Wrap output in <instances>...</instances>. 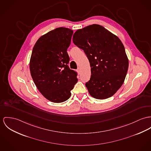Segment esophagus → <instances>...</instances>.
Returning <instances> with one entry per match:
<instances>
[{
    "label": "esophagus",
    "mask_w": 151,
    "mask_h": 151,
    "mask_svg": "<svg viewBox=\"0 0 151 151\" xmlns=\"http://www.w3.org/2000/svg\"><path fill=\"white\" fill-rule=\"evenodd\" d=\"M77 72H78V73L79 74H80V73H81V69H80L79 68H78V70H77Z\"/></svg>",
    "instance_id": "34e87169"
}]
</instances>
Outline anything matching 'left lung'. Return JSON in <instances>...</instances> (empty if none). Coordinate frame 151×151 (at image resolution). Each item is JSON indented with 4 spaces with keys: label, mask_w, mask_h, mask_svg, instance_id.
<instances>
[{
    "label": "left lung",
    "mask_w": 151,
    "mask_h": 151,
    "mask_svg": "<svg viewBox=\"0 0 151 151\" xmlns=\"http://www.w3.org/2000/svg\"><path fill=\"white\" fill-rule=\"evenodd\" d=\"M73 42L84 50L90 64L91 78L86 83L90 95L98 99L114 95L123 84L129 67L120 39L102 26L93 24L78 29Z\"/></svg>",
    "instance_id": "obj_1"
}]
</instances>
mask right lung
I'll use <instances>...</instances> for the list:
<instances>
[{
    "mask_svg": "<svg viewBox=\"0 0 151 151\" xmlns=\"http://www.w3.org/2000/svg\"><path fill=\"white\" fill-rule=\"evenodd\" d=\"M73 30L58 27L40 37L35 44L30 60V70L35 84L50 102L68 100L78 82L77 73L70 70L67 52Z\"/></svg>",
    "mask_w": 151,
    "mask_h": 151,
    "instance_id": "1",
    "label": "right lung"
}]
</instances>
